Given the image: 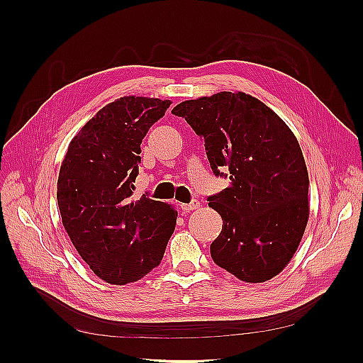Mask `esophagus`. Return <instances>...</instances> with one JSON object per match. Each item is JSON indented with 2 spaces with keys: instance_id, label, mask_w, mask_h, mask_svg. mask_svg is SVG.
I'll return each mask as SVG.
<instances>
[{
  "instance_id": "1",
  "label": "esophagus",
  "mask_w": 363,
  "mask_h": 363,
  "mask_svg": "<svg viewBox=\"0 0 363 363\" xmlns=\"http://www.w3.org/2000/svg\"><path fill=\"white\" fill-rule=\"evenodd\" d=\"M199 207H200V203L196 201V200H194L189 204H182V211L183 212H192V211H196V208H199Z\"/></svg>"
}]
</instances>
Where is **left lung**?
I'll list each match as a JSON object with an SVG mask.
<instances>
[{
  "instance_id": "1",
  "label": "left lung",
  "mask_w": 363,
  "mask_h": 363,
  "mask_svg": "<svg viewBox=\"0 0 363 363\" xmlns=\"http://www.w3.org/2000/svg\"><path fill=\"white\" fill-rule=\"evenodd\" d=\"M172 113L204 140L213 174L230 180L207 199L223 218L211 245L213 262L247 283L276 277L295 255L309 219V174L295 135L244 92L183 101Z\"/></svg>"
}]
</instances>
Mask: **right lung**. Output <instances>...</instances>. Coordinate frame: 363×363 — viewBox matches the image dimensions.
I'll use <instances>...</instances> for the list:
<instances>
[{
  "label": "right lung",
  "mask_w": 363,
  "mask_h": 363,
  "mask_svg": "<svg viewBox=\"0 0 363 363\" xmlns=\"http://www.w3.org/2000/svg\"><path fill=\"white\" fill-rule=\"evenodd\" d=\"M169 100L123 96L87 121L69 142L57 203L65 230L95 276L136 281L156 268L174 233L177 211L147 195L133 200L140 144Z\"/></svg>",
  "instance_id": "1"
}]
</instances>
